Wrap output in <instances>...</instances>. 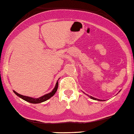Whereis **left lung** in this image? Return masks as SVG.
<instances>
[{
  "mask_svg": "<svg viewBox=\"0 0 134 134\" xmlns=\"http://www.w3.org/2000/svg\"><path fill=\"white\" fill-rule=\"evenodd\" d=\"M89 97L91 98V99H93V100H100V99H96V98H94V97H91V96H89Z\"/></svg>",
  "mask_w": 134,
  "mask_h": 134,
  "instance_id": "8db88e82",
  "label": "left lung"
}]
</instances>
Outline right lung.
<instances>
[{
    "label": "right lung",
    "instance_id": "add662e5",
    "mask_svg": "<svg viewBox=\"0 0 134 134\" xmlns=\"http://www.w3.org/2000/svg\"><path fill=\"white\" fill-rule=\"evenodd\" d=\"M58 82H57L56 84H55V86L54 87V89L52 90V92H50L49 93H48V94H45V95L42 96L40 98H32V97H27V96H24V95H22V94H20L19 93H17L16 91H13V92L15 93V94L19 97L20 98H21L23 100H26L27 102L31 103H34V104H36V103H42V102H44L46 100H48L49 99H50L54 95L55 93H56L57 90H58Z\"/></svg>",
    "mask_w": 134,
    "mask_h": 134
}]
</instances>
